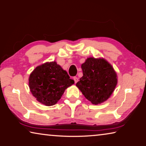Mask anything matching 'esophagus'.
Here are the masks:
<instances>
[{
    "instance_id": "1",
    "label": "esophagus",
    "mask_w": 146,
    "mask_h": 146,
    "mask_svg": "<svg viewBox=\"0 0 146 146\" xmlns=\"http://www.w3.org/2000/svg\"><path fill=\"white\" fill-rule=\"evenodd\" d=\"M73 80H74V81H75V83L76 84V82H78V78H77V77H76V76H74V77H73Z\"/></svg>"
}]
</instances>
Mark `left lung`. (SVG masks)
<instances>
[{"label": "left lung", "mask_w": 146, "mask_h": 146, "mask_svg": "<svg viewBox=\"0 0 146 146\" xmlns=\"http://www.w3.org/2000/svg\"><path fill=\"white\" fill-rule=\"evenodd\" d=\"M83 76L76 84L86 99L97 105L107 100L118 82L111 64L104 58L89 57L82 64Z\"/></svg>", "instance_id": "8db88e82"}]
</instances>
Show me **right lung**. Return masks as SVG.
Returning <instances> with one entry per match:
<instances>
[{
    "label": "right lung",
    "instance_id": "1",
    "mask_svg": "<svg viewBox=\"0 0 146 146\" xmlns=\"http://www.w3.org/2000/svg\"><path fill=\"white\" fill-rule=\"evenodd\" d=\"M66 71L56 62L38 66L29 77V88L36 100L46 106L56 104L64 91L74 84Z\"/></svg>",
    "mask_w": 146,
    "mask_h": 146
}]
</instances>
